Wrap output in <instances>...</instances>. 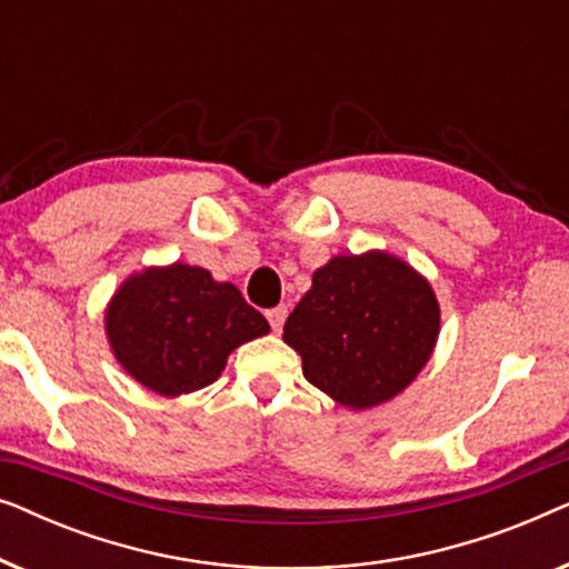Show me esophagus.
<instances>
[{
    "mask_svg": "<svg viewBox=\"0 0 569 569\" xmlns=\"http://www.w3.org/2000/svg\"><path fill=\"white\" fill-rule=\"evenodd\" d=\"M267 318H269L271 329H274V331H282V326H284V318H287V308H284V306H277V308H271V310H267Z\"/></svg>",
    "mask_w": 569,
    "mask_h": 569,
    "instance_id": "esophagus-1",
    "label": "esophagus"
}]
</instances>
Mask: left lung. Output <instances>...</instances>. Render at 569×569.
Listing matches in <instances>:
<instances>
[{
    "instance_id": "obj_1",
    "label": "left lung",
    "mask_w": 569,
    "mask_h": 569,
    "mask_svg": "<svg viewBox=\"0 0 569 569\" xmlns=\"http://www.w3.org/2000/svg\"><path fill=\"white\" fill-rule=\"evenodd\" d=\"M440 329L432 287L388 253L337 256L284 323L302 376L331 399L370 409L403 391Z\"/></svg>"
}]
</instances>
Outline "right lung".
I'll return each instance as SVG.
<instances>
[{
	"mask_svg": "<svg viewBox=\"0 0 569 569\" xmlns=\"http://www.w3.org/2000/svg\"><path fill=\"white\" fill-rule=\"evenodd\" d=\"M116 360L162 396L214 383L228 355L269 331L238 287L214 282L201 267L173 263L127 279L106 313Z\"/></svg>",
	"mask_w": 569,
	"mask_h": 569,
	"instance_id": "obj_1",
	"label": "right lung"
}]
</instances>
